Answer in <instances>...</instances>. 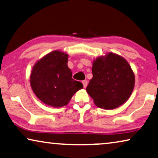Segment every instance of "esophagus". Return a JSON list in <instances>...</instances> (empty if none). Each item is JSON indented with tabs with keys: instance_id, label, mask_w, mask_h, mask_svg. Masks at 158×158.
Segmentation results:
<instances>
[{
	"instance_id": "1",
	"label": "esophagus",
	"mask_w": 158,
	"mask_h": 158,
	"mask_svg": "<svg viewBox=\"0 0 158 158\" xmlns=\"http://www.w3.org/2000/svg\"><path fill=\"white\" fill-rule=\"evenodd\" d=\"M82 84H83L84 88H86L87 85H88V81H87V80H84V81H82Z\"/></svg>"
}]
</instances>
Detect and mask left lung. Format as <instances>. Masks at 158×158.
I'll list each match as a JSON object with an SVG mask.
<instances>
[{
  "label": "left lung",
  "mask_w": 158,
  "mask_h": 158,
  "mask_svg": "<svg viewBox=\"0 0 158 158\" xmlns=\"http://www.w3.org/2000/svg\"><path fill=\"white\" fill-rule=\"evenodd\" d=\"M93 77L86 91L98 107L114 109L126 102L133 92L135 75L123 57L109 52L93 62Z\"/></svg>",
  "instance_id": "8db88e82"
}]
</instances>
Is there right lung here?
Masks as SVG:
<instances>
[{"mask_svg": "<svg viewBox=\"0 0 158 158\" xmlns=\"http://www.w3.org/2000/svg\"><path fill=\"white\" fill-rule=\"evenodd\" d=\"M67 62V54L55 50L44 56L32 67L30 86L37 97L49 106H66L83 88L81 82L72 79Z\"/></svg>", "mask_w": 158, "mask_h": 158, "instance_id": "add662e5", "label": "right lung"}]
</instances>
